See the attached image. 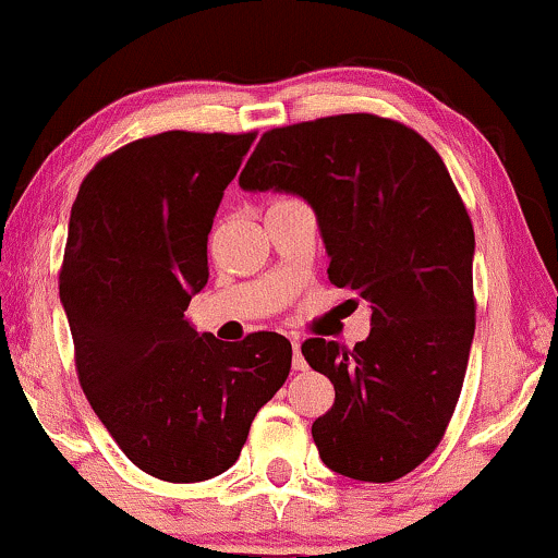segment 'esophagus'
<instances>
[{
    "label": "esophagus",
    "instance_id": "34e87169",
    "mask_svg": "<svg viewBox=\"0 0 558 558\" xmlns=\"http://www.w3.org/2000/svg\"><path fill=\"white\" fill-rule=\"evenodd\" d=\"M293 371H306V361L301 355V342L293 340Z\"/></svg>",
    "mask_w": 558,
    "mask_h": 558
}]
</instances>
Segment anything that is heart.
I'll return each mask as SVG.
<instances>
[{
    "label": "heart",
    "mask_w": 558,
    "mask_h": 558,
    "mask_svg": "<svg viewBox=\"0 0 558 558\" xmlns=\"http://www.w3.org/2000/svg\"><path fill=\"white\" fill-rule=\"evenodd\" d=\"M288 201H291V197H275V201H270V206H278V203H288ZM270 206H267V208H270Z\"/></svg>",
    "instance_id": "1"
}]
</instances>
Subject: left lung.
Returning <instances> with one entry per match:
<instances>
[{"mask_svg":"<svg viewBox=\"0 0 558 558\" xmlns=\"http://www.w3.org/2000/svg\"><path fill=\"white\" fill-rule=\"evenodd\" d=\"M239 185L312 203L331 286L371 303L352 350L301 344L335 386L312 435L337 474L397 482L440 446L476 327L474 227L440 154L404 123L344 112L265 131Z\"/></svg>","mask_w":558,"mask_h":558,"instance_id":"1","label":"left lung"}]
</instances>
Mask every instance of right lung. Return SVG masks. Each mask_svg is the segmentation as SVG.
<instances>
[{"label": "right lung", "mask_w": 558, "mask_h": 558, "mask_svg": "<svg viewBox=\"0 0 558 558\" xmlns=\"http://www.w3.org/2000/svg\"><path fill=\"white\" fill-rule=\"evenodd\" d=\"M250 133L165 131L121 146L84 178L59 272L84 397L141 471L172 484L234 466L252 420L291 373V342L197 335L208 234Z\"/></svg>", "instance_id": "obj_1"}]
</instances>
